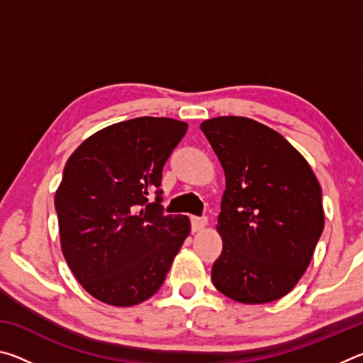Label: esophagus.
I'll return each instance as SVG.
<instances>
[{
    "label": "esophagus",
    "instance_id": "34e87169",
    "mask_svg": "<svg viewBox=\"0 0 363 363\" xmlns=\"http://www.w3.org/2000/svg\"><path fill=\"white\" fill-rule=\"evenodd\" d=\"M192 230L194 232H199V230H203L206 224H208V219L203 216V218H199V216H192Z\"/></svg>",
    "mask_w": 363,
    "mask_h": 363
}]
</instances>
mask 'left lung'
<instances>
[{"instance_id": "8db88e82", "label": "left lung", "mask_w": 363, "mask_h": 363, "mask_svg": "<svg viewBox=\"0 0 363 363\" xmlns=\"http://www.w3.org/2000/svg\"><path fill=\"white\" fill-rule=\"evenodd\" d=\"M200 130L225 174L216 225L223 253L213 264V284L243 304L284 298L322 235L320 184L306 158L262 123L218 116Z\"/></svg>"}]
</instances>
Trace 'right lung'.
Masks as SVG:
<instances>
[{"mask_svg": "<svg viewBox=\"0 0 363 363\" xmlns=\"http://www.w3.org/2000/svg\"><path fill=\"white\" fill-rule=\"evenodd\" d=\"M186 131L184 121L139 116L94 133L65 163L54 199L60 247L101 303L130 307L153 296L190 233L187 216L163 214L160 189Z\"/></svg>", "mask_w": 363, "mask_h": 363, "instance_id": "add662e5", "label": "right lung"}]
</instances>
